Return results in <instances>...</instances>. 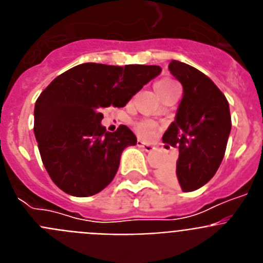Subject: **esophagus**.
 <instances>
[{"label": "esophagus", "mask_w": 263, "mask_h": 263, "mask_svg": "<svg viewBox=\"0 0 263 263\" xmlns=\"http://www.w3.org/2000/svg\"><path fill=\"white\" fill-rule=\"evenodd\" d=\"M137 145L139 146V147H142L143 150H145V152H153V150H154L155 148V146L154 145H152V143H146V142H143V141H139L138 139V142H137Z\"/></svg>", "instance_id": "esophagus-1"}]
</instances>
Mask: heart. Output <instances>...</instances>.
Here are the masks:
<instances>
[{
    "label": "heart",
    "instance_id": "b5f03b06",
    "mask_svg": "<svg viewBox=\"0 0 263 263\" xmlns=\"http://www.w3.org/2000/svg\"><path fill=\"white\" fill-rule=\"evenodd\" d=\"M176 84L175 81L170 80V79H162V80L157 81L155 83V90H160L164 89V88H168L171 85ZM155 122L152 120H143L139 121L138 124L136 125V132L138 133L139 137H142V138H148V137H152L153 133H154L155 130Z\"/></svg>",
    "mask_w": 263,
    "mask_h": 263
}]
</instances>
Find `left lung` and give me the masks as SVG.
Returning a JSON list of instances; mask_svg holds the SVG:
<instances>
[{
  "label": "left lung",
  "mask_w": 263,
  "mask_h": 263,
  "mask_svg": "<svg viewBox=\"0 0 263 263\" xmlns=\"http://www.w3.org/2000/svg\"><path fill=\"white\" fill-rule=\"evenodd\" d=\"M168 69L183 85V97L162 139L179 148V157L176 166L160 170L159 179L190 192L210 182L221 164L231 111L227 97L203 72L179 60H171Z\"/></svg>",
  "instance_id": "8db88e82"
}]
</instances>
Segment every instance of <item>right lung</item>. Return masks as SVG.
I'll return each instance as SVG.
<instances>
[{
  "mask_svg": "<svg viewBox=\"0 0 263 263\" xmlns=\"http://www.w3.org/2000/svg\"><path fill=\"white\" fill-rule=\"evenodd\" d=\"M159 66L84 63L53 79L34 109V134L42 162L66 194L87 197L113 180L121 154L137 143L125 125L115 133L101 125V109L122 108L157 78Z\"/></svg>",
  "mask_w": 263,
  "mask_h": 263,
  "instance_id": "right-lung-1",
  "label": "right lung"
}]
</instances>
